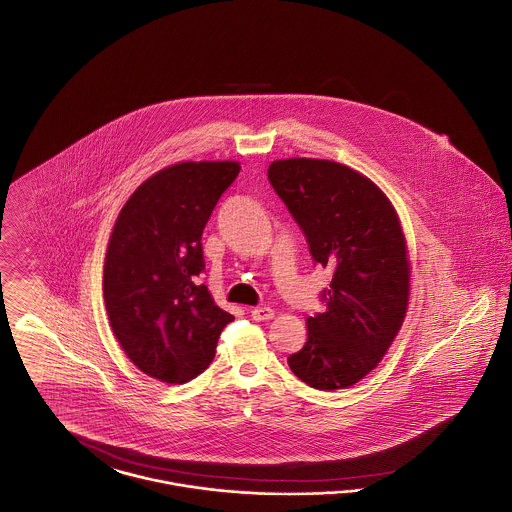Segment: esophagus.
<instances>
[{
    "label": "esophagus",
    "instance_id": "esophagus-1",
    "mask_svg": "<svg viewBox=\"0 0 512 512\" xmlns=\"http://www.w3.org/2000/svg\"><path fill=\"white\" fill-rule=\"evenodd\" d=\"M250 316H252V320H256V322H268V320H271V318L275 316V312H273V308H269V306H258V308H252V310H250Z\"/></svg>",
    "mask_w": 512,
    "mask_h": 512
}]
</instances>
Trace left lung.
I'll list each match as a JSON object with an SVG mask.
<instances>
[{
	"instance_id": "left-lung-1",
	"label": "left lung",
	"mask_w": 512,
	"mask_h": 512,
	"mask_svg": "<svg viewBox=\"0 0 512 512\" xmlns=\"http://www.w3.org/2000/svg\"><path fill=\"white\" fill-rule=\"evenodd\" d=\"M268 177L314 262L333 269L327 308L306 320V343L289 368L314 389H347L376 368L403 327L410 260L401 219L372 179L343 163L275 160Z\"/></svg>"
}]
</instances>
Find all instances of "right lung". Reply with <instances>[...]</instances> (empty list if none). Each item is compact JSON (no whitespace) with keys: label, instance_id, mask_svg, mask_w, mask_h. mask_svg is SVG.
<instances>
[{"label":"right lung","instance_id":"add662e5","mask_svg":"<svg viewBox=\"0 0 512 512\" xmlns=\"http://www.w3.org/2000/svg\"><path fill=\"white\" fill-rule=\"evenodd\" d=\"M241 163L179 162L129 196L109 235L104 302L111 331L140 372L187 383L216 354L235 318L198 285L202 231Z\"/></svg>","mask_w":512,"mask_h":512}]
</instances>
